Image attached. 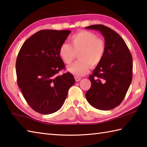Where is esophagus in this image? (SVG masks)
I'll return each mask as SVG.
<instances>
[{
    "label": "esophagus",
    "mask_w": 147,
    "mask_h": 147,
    "mask_svg": "<svg viewBox=\"0 0 147 147\" xmlns=\"http://www.w3.org/2000/svg\"><path fill=\"white\" fill-rule=\"evenodd\" d=\"M81 78H80V77H75V80H76V82H80V80H81Z\"/></svg>",
    "instance_id": "esophagus-1"
}]
</instances>
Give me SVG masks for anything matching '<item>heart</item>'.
Returning <instances> with one entry per match:
<instances>
[{
    "label": "heart",
    "instance_id": "1",
    "mask_svg": "<svg viewBox=\"0 0 147 147\" xmlns=\"http://www.w3.org/2000/svg\"><path fill=\"white\" fill-rule=\"evenodd\" d=\"M71 45L64 42L59 48V55L66 64H70L78 53V61L68 66L67 70L76 76L87 74L90 65L96 67L102 61L106 52V44L96 34L80 31L71 37Z\"/></svg>",
    "mask_w": 147,
    "mask_h": 147
}]
</instances>
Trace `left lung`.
Masks as SVG:
<instances>
[{"instance_id":"8db88e82","label":"left lung","mask_w":147,"mask_h":147,"mask_svg":"<svg viewBox=\"0 0 147 147\" xmlns=\"http://www.w3.org/2000/svg\"><path fill=\"white\" fill-rule=\"evenodd\" d=\"M85 28L99 30L106 44L102 61L89 76L91 87L85 94L86 99L95 108L110 110L122 102L131 85L133 59L126 43L115 31L103 25Z\"/></svg>"}]
</instances>
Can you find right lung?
<instances>
[{
  "label": "right lung",
  "instance_id": "obj_1",
  "mask_svg": "<svg viewBox=\"0 0 147 147\" xmlns=\"http://www.w3.org/2000/svg\"><path fill=\"white\" fill-rule=\"evenodd\" d=\"M70 33L68 30H40L23 44L17 57L18 85L26 101L39 113L60 110L75 83L69 72L58 74L65 67L59 48Z\"/></svg>",
  "mask_w": 147,
  "mask_h": 147
}]
</instances>
